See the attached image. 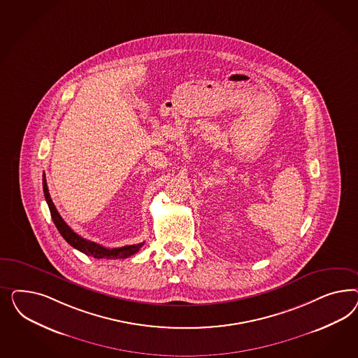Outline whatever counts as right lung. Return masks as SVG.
<instances>
[{
    "mask_svg": "<svg viewBox=\"0 0 358 358\" xmlns=\"http://www.w3.org/2000/svg\"><path fill=\"white\" fill-rule=\"evenodd\" d=\"M43 192L44 198L47 201V205L50 207V213L54 220L55 226L57 228V231L60 232V235L65 238V241L72 245L77 250L85 253L87 256H92L94 259H127L130 256H134L138 250H141L144 245V241L139 244H134V245H126V247H120V248H105L102 245H99L97 243L89 241L87 238H81L80 235H77L76 232L72 231V228L69 227L64 222V219L60 217V214L57 213L54 202L51 199V195L47 187V181H45V176L43 174Z\"/></svg>",
    "mask_w": 358,
    "mask_h": 358,
    "instance_id": "add662e5",
    "label": "right lung"
}]
</instances>
